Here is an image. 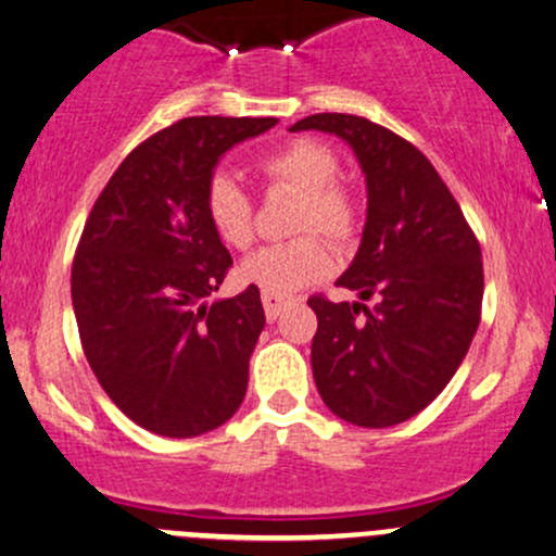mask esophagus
<instances>
[{"label":"esophagus","mask_w":556,"mask_h":556,"mask_svg":"<svg viewBox=\"0 0 556 556\" xmlns=\"http://www.w3.org/2000/svg\"><path fill=\"white\" fill-rule=\"evenodd\" d=\"M261 301H263V312H266V319H268V323H274V319L282 314V308L290 303V298L288 295H277V293H263Z\"/></svg>","instance_id":"esophagus-1"}]
</instances>
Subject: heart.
I'll use <instances>...</instances> for the list:
<instances>
[{
    "label": "heart",
    "mask_w": 556,
    "mask_h": 556,
    "mask_svg": "<svg viewBox=\"0 0 556 556\" xmlns=\"http://www.w3.org/2000/svg\"><path fill=\"white\" fill-rule=\"evenodd\" d=\"M274 189L298 191L293 231H306L288 242L266 244L242 261L239 277L263 293L288 295L319 282L332 268L336 244H352L362 229L359 200L336 178L338 156L317 138H290L255 162ZM204 215L224 244L244 250L255 239V207L248 191L229 173H213L204 186ZM326 236L323 238L321 233Z\"/></svg>",
    "instance_id": "1"
}]
</instances>
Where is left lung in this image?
<instances>
[{
    "label": "left lung",
    "mask_w": 556,
    "mask_h": 556,
    "mask_svg": "<svg viewBox=\"0 0 556 556\" xmlns=\"http://www.w3.org/2000/svg\"><path fill=\"white\" fill-rule=\"evenodd\" d=\"M290 130L336 132L367 180L359 253L338 279L359 301L308 298L319 396L354 426L402 424L445 389L469 352L482 317V250L410 140L354 114H312Z\"/></svg>",
    "instance_id": "obj_1"
}]
</instances>
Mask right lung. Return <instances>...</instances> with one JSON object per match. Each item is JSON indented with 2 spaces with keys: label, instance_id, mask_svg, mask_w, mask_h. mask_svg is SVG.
Segmentation results:
<instances>
[{
  "label": "right lung",
  "instance_id": "1",
  "mask_svg": "<svg viewBox=\"0 0 556 556\" xmlns=\"http://www.w3.org/2000/svg\"><path fill=\"white\" fill-rule=\"evenodd\" d=\"M274 116H189L125 156L81 229L72 266L79 341L109 400L162 437H200L239 410L263 317L255 285L207 303L231 255L204 186L233 143Z\"/></svg>",
  "mask_w": 556,
  "mask_h": 556
}]
</instances>
